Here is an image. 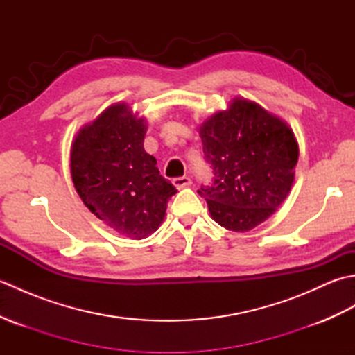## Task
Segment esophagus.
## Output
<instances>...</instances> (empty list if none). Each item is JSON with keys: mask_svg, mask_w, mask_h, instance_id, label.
I'll return each instance as SVG.
<instances>
[{"mask_svg": "<svg viewBox=\"0 0 355 355\" xmlns=\"http://www.w3.org/2000/svg\"><path fill=\"white\" fill-rule=\"evenodd\" d=\"M172 183L177 187V189H183V187H187L192 184V178L191 177H177V178H173Z\"/></svg>", "mask_w": 355, "mask_h": 355, "instance_id": "esophagus-1", "label": "esophagus"}]
</instances>
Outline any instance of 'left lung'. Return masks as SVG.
I'll use <instances>...</instances> for the list:
<instances>
[{
	"label": "left lung",
	"mask_w": 355,
	"mask_h": 355,
	"mask_svg": "<svg viewBox=\"0 0 355 355\" xmlns=\"http://www.w3.org/2000/svg\"><path fill=\"white\" fill-rule=\"evenodd\" d=\"M200 135L214 182L198 193L214 220L232 232L266 221L291 189L299 158L293 131L261 105L235 99L200 128Z\"/></svg>",
	"instance_id": "obj_1"
}]
</instances>
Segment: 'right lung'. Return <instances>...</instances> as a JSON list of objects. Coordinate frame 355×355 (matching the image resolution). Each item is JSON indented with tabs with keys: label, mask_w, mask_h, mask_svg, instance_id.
Returning <instances> with one entry per match:
<instances>
[{
	"label": "right lung",
	"mask_w": 355,
	"mask_h": 355,
	"mask_svg": "<svg viewBox=\"0 0 355 355\" xmlns=\"http://www.w3.org/2000/svg\"><path fill=\"white\" fill-rule=\"evenodd\" d=\"M145 134V120L131 114L125 103L112 105L79 131L70 158L73 183L84 205L134 239L160 227L168 201L177 193L143 148Z\"/></svg>",
	"instance_id": "obj_1"
}]
</instances>
